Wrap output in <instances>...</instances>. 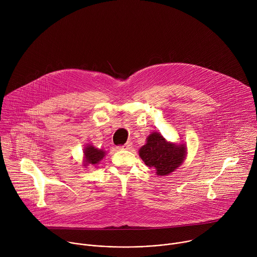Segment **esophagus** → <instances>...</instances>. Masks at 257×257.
I'll return each instance as SVG.
<instances>
[{"label": "esophagus", "mask_w": 257, "mask_h": 257, "mask_svg": "<svg viewBox=\"0 0 257 257\" xmlns=\"http://www.w3.org/2000/svg\"><path fill=\"white\" fill-rule=\"evenodd\" d=\"M131 148H132V142L128 141V142H126L124 145L121 146V150H130Z\"/></svg>", "instance_id": "obj_1"}]
</instances>
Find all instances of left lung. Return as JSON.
I'll list each match as a JSON object with an SVG mask.
<instances>
[{
    "label": "left lung",
    "mask_w": 257,
    "mask_h": 257,
    "mask_svg": "<svg viewBox=\"0 0 257 257\" xmlns=\"http://www.w3.org/2000/svg\"><path fill=\"white\" fill-rule=\"evenodd\" d=\"M187 155L185 144L168 142L161 133L154 132L139 150V157L144 164L154 168L159 176H166L180 167Z\"/></svg>",
    "instance_id": "8db88e82"
}]
</instances>
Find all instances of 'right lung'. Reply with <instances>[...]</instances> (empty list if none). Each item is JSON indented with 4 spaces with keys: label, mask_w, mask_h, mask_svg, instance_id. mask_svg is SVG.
I'll return each instance as SVG.
<instances>
[{
    "label": "right lung",
    "mask_w": 257,
    "mask_h": 257,
    "mask_svg": "<svg viewBox=\"0 0 257 257\" xmlns=\"http://www.w3.org/2000/svg\"><path fill=\"white\" fill-rule=\"evenodd\" d=\"M84 163L83 166H88V165H98L99 162L102 160V158L104 157L105 153L102 150H98L95 149L93 145L88 144L87 146L84 148Z\"/></svg>",
    "instance_id": "obj_1"
}]
</instances>
